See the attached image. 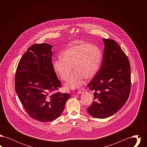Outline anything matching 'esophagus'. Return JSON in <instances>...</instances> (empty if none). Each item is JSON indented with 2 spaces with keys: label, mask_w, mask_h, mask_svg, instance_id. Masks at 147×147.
I'll use <instances>...</instances> for the list:
<instances>
[{
  "label": "esophagus",
  "mask_w": 147,
  "mask_h": 147,
  "mask_svg": "<svg viewBox=\"0 0 147 147\" xmlns=\"http://www.w3.org/2000/svg\"><path fill=\"white\" fill-rule=\"evenodd\" d=\"M85 91V90L84 89H81L80 90H79V91H78V94H83V93H84Z\"/></svg>",
  "instance_id": "obj_1"
}]
</instances>
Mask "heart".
Returning a JSON list of instances; mask_svg holds the SVG:
<instances>
[{"mask_svg": "<svg viewBox=\"0 0 147 147\" xmlns=\"http://www.w3.org/2000/svg\"><path fill=\"white\" fill-rule=\"evenodd\" d=\"M58 58L53 61L52 67L57 75L63 80H67L73 71H76L65 84L67 89L79 88L83 79L90 80L100 68L102 60L100 49L95 45L80 42L64 51Z\"/></svg>", "mask_w": 147, "mask_h": 147, "instance_id": "b5f03b06", "label": "heart"}]
</instances>
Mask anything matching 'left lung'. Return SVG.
<instances>
[{
	"label": "left lung",
	"instance_id": "8db88e82",
	"mask_svg": "<svg viewBox=\"0 0 147 147\" xmlns=\"http://www.w3.org/2000/svg\"><path fill=\"white\" fill-rule=\"evenodd\" d=\"M105 45L100 68L87 85L94 91L87 109L93 117L106 119L121 109L131 89V67L127 57L115 41L103 38Z\"/></svg>",
	"mask_w": 147,
	"mask_h": 147
}]
</instances>
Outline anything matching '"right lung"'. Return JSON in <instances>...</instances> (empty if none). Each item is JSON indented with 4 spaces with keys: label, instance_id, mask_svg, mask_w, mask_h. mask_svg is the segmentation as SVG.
<instances>
[{
    "label": "right lung",
    "instance_id": "right-lung-1",
    "mask_svg": "<svg viewBox=\"0 0 147 147\" xmlns=\"http://www.w3.org/2000/svg\"><path fill=\"white\" fill-rule=\"evenodd\" d=\"M52 46H31L22 57L15 78V91L28 115L47 122L57 119L64 110L70 94L53 93L61 86L53 69Z\"/></svg>",
    "mask_w": 147,
    "mask_h": 147
}]
</instances>
